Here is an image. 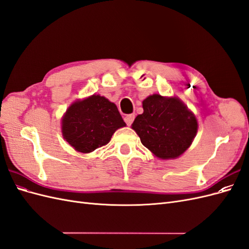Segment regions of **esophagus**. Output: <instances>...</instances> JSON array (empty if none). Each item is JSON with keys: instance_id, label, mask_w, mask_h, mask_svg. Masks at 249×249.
Segmentation results:
<instances>
[{"instance_id": "esophagus-1", "label": "esophagus", "mask_w": 249, "mask_h": 249, "mask_svg": "<svg viewBox=\"0 0 249 249\" xmlns=\"http://www.w3.org/2000/svg\"><path fill=\"white\" fill-rule=\"evenodd\" d=\"M134 119H135V115L134 114H127V115L124 116V122H125V124L127 125H131L132 123L134 122Z\"/></svg>"}]
</instances>
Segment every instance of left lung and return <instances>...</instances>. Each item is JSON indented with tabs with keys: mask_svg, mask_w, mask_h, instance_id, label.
<instances>
[{
	"mask_svg": "<svg viewBox=\"0 0 249 249\" xmlns=\"http://www.w3.org/2000/svg\"><path fill=\"white\" fill-rule=\"evenodd\" d=\"M142 107L143 113L135 118L132 129L154 156L177 159L190 147L198 123L182 100L155 93L143 100Z\"/></svg>",
	"mask_w": 249,
	"mask_h": 249,
	"instance_id": "1",
	"label": "left lung"
}]
</instances>
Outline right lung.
I'll return each mask as SVG.
<instances>
[{"instance_id":"right-lung-1","label":"right lung","mask_w":249,"mask_h":249,"mask_svg":"<svg viewBox=\"0 0 249 249\" xmlns=\"http://www.w3.org/2000/svg\"><path fill=\"white\" fill-rule=\"evenodd\" d=\"M125 125L116 105L100 94L74 101L61 118L64 140L82 154L106 145L115 131Z\"/></svg>"}]
</instances>
